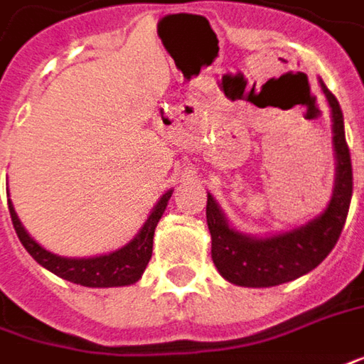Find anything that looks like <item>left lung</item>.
Returning <instances> with one entry per match:
<instances>
[{
  "label": "left lung",
  "instance_id": "8db88e82",
  "mask_svg": "<svg viewBox=\"0 0 364 364\" xmlns=\"http://www.w3.org/2000/svg\"><path fill=\"white\" fill-rule=\"evenodd\" d=\"M321 89L333 115V141L337 157L335 191L327 211L315 221L289 233L257 239L231 229L213 197L207 195L211 257L217 271L229 283L241 287H275L299 279L325 261L343 233L353 197V165L345 139L341 105L323 81Z\"/></svg>",
  "mask_w": 364,
  "mask_h": 364
}]
</instances>
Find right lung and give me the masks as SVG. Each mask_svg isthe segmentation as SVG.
<instances>
[{"label":"right lung","instance_id":"add662e5","mask_svg":"<svg viewBox=\"0 0 364 364\" xmlns=\"http://www.w3.org/2000/svg\"><path fill=\"white\" fill-rule=\"evenodd\" d=\"M171 193L173 191H167L159 199L155 209L151 211L149 219L143 225L139 235L129 245H125L123 249L115 251V253L91 257V259H68V257L49 253L43 247H39L26 233V229L21 227L11 201L7 203H9L11 223H14V229H16L19 241L27 249V253L31 255L39 265L46 267L47 271L55 273L65 281H71V283H77V285L83 287H123L133 285L135 281H139L145 267L149 263L151 253H153L155 227L161 219L163 211L167 207V201L171 199Z\"/></svg>","mask_w":364,"mask_h":364}]
</instances>
